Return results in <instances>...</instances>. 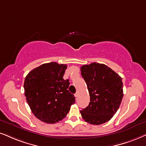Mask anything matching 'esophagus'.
<instances>
[{"label": "esophagus", "mask_w": 146, "mask_h": 146, "mask_svg": "<svg viewBox=\"0 0 146 146\" xmlns=\"http://www.w3.org/2000/svg\"><path fill=\"white\" fill-rule=\"evenodd\" d=\"M78 95H79V93H78V92H76V93L75 94V96L76 97V98L78 97Z\"/></svg>", "instance_id": "1"}]
</instances>
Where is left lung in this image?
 Listing matches in <instances>:
<instances>
[{
	"label": "left lung",
	"instance_id": "1",
	"mask_svg": "<svg viewBox=\"0 0 146 146\" xmlns=\"http://www.w3.org/2000/svg\"><path fill=\"white\" fill-rule=\"evenodd\" d=\"M81 74L90 96L89 105L80 111L82 118L92 125L108 122L122 101V78L108 66L97 62L83 65Z\"/></svg>",
	"mask_w": 146,
	"mask_h": 146
}]
</instances>
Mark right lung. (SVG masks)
<instances>
[{
  "label": "right lung",
  "mask_w": 146,
  "mask_h": 146,
  "mask_svg": "<svg viewBox=\"0 0 146 146\" xmlns=\"http://www.w3.org/2000/svg\"><path fill=\"white\" fill-rule=\"evenodd\" d=\"M67 64L52 62L42 64L27 75L25 96L35 117L48 124L62 121L75 98L68 90L69 80H64Z\"/></svg>",
  "instance_id": "1"
}]
</instances>
